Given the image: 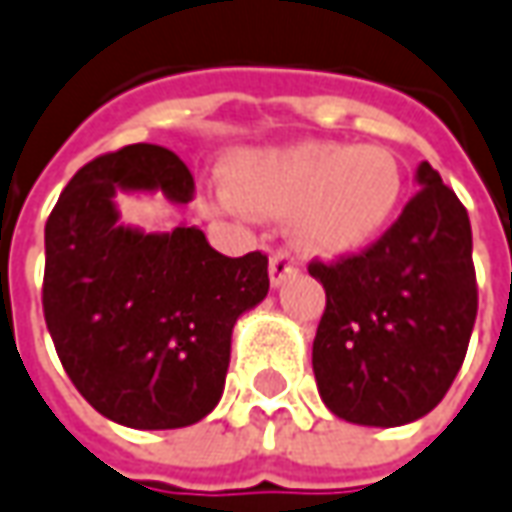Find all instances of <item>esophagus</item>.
I'll use <instances>...</instances> for the list:
<instances>
[{
  "label": "esophagus",
  "mask_w": 512,
  "mask_h": 512,
  "mask_svg": "<svg viewBox=\"0 0 512 512\" xmlns=\"http://www.w3.org/2000/svg\"><path fill=\"white\" fill-rule=\"evenodd\" d=\"M297 260L288 255V252H274L269 260V280L274 288L285 285L291 277H297Z\"/></svg>",
  "instance_id": "obj_1"
}]
</instances>
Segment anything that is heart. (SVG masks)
<instances>
[{
	"instance_id": "b5f03b06",
	"label": "heart",
	"mask_w": 512,
	"mask_h": 512,
	"mask_svg": "<svg viewBox=\"0 0 512 512\" xmlns=\"http://www.w3.org/2000/svg\"><path fill=\"white\" fill-rule=\"evenodd\" d=\"M224 187L241 210L288 221L305 255L353 257L392 224L403 198V168L378 145L305 139L232 156Z\"/></svg>"
}]
</instances>
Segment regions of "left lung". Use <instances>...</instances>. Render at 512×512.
<instances>
[{
	"instance_id": "8db88e82",
	"label": "left lung",
	"mask_w": 512,
	"mask_h": 512,
	"mask_svg": "<svg viewBox=\"0 0 512 512\" xmlns=\"http://www.w3.org/2000/svg\"><path fill=\"white\" fill-rule=\"evenodd\" d=\"M415 182L417 196L367 252L308 266L328 297L314 339L319 398L358 426L392 429L429 415L474 330L468 212L429 162Z\"/></svg>"
}]
</instances>
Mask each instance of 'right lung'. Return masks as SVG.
Returning a JSON list of instances; mask_svg holds the SVG:
<instances>
[{"label": "right lung", "mask_w": 512, "mask_h": 512, "mask_svg": "<svg viewBox=\"0 0 512 512\" xmlns=\"http://www.w3.org/2000/svg\"><path fill=\"white\" fill-rule=\"evenodd\" d=\"M117 193L187 204L193 173L148 142L83 165L44 229V319L100 415L142 431L193 426L224 395L232 328L266 300L269 257L221 255L187 224H123Z\"/></svg>", "instance_id": "obj_1"}]
</instances>
